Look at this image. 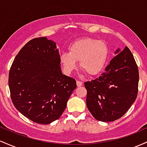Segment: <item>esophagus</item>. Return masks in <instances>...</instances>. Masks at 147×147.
Wrapping results in <instances>:
<instances>
[{"label":"esophagus","mask_w":147,"mask_h":147,"mask_svg":"<svg viewBox=\"0 0 147 147\" xmlns=\"http://www.w3.org/2000/svg\"><path fill=\"white\" fill-rule=\"evenodd\" d=\"M76 85H77V86H78V87H81L82 85V82L81 81H79V80H77Z\"/></svg>","instance_id":"34e87169"}]
</instances>
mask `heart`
<instances>
[{"label": "heart", "instance_id": "obj_1", "mask_svg": "<svg viewBox=\"0 0 147 147\" xmlns=\"http://www.w3.org/2000/svg\"><path fill=\"white\" fill-rule=\"evenodd\" d=\"M108 57V49L103 41L85 37L74 42L68 48V53L60 56V64L67 75L71 74L79 65L90 76L102 71Z\"/></svg>", "mask_w": 147, "mask_h": 147}]
</instances>
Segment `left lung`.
<instances>
[{
  "mask_svg": "<svg viewBox=\"0 0 147 147\" xmlns=\"http://www.w3.org/2000/svg\"><path fill=\"white\" fill-rule=\"evenodd\" d=\"M110 61L100 76L85 82L86 104L96 119L109 122L121 118L137 98L139 71L128 47Z\"/></svg>",
  "mask_w": 147,
  "mask_h": 147,
  "instance_id": "8db88e82",
  "label": "left lung"
}]
</instances>
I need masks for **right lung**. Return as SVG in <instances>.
I'll return each mask as SVG.
<instances>
[{"label": "right lung", "instance_id": "add662e5", "mask_svg": "<svg viewBox=\"0 0 147 147\" xmlns=\"http://www.w3.org/2000/svg\"><path fill=\"white\" fill-rule=\"evenodd\" d=\"M56 43L46 37L29 41L16 56L9 73L11 98L26 117L40 124L60 118L76 88L62 73Z\"/></svg>", "mask_w": 147, "mask_h": 147}]
</instances>
